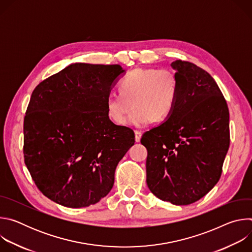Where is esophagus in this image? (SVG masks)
Returning a JSON list of instances; mask_svg holds the SVG:
<instances>
[{"label":"esophagus","instance_id":"1","mask_svg":"<svg viewBox=\"0 0 252 252\" xmlns=\"http://www.w3.org/2000/svg\"><path fill=\"white\" fill-rule=\"evenodd\" d=\"M134 133H135V141L136 142H138L139 140H140V137H141V131L140 130H138V129H135L134 130Z\"/></svg>","mask_w":252,"mask_h":252}]
</instances>
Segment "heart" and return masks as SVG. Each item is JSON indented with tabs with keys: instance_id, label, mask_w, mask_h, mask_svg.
<instances>
[{
	"instance_id": "1",
	"label": "heart",
	"mask_w": 252,
	"mask_h": 252,
	"mask_svg": "<svg viewBox=\"0 0 252 252\" xmlns=\"http://www.w3.org/2000/svg\"><path fill=\"white\" fill-rule=\"evenodd\" d=\"M120 93H112L105 99L109 118L118 125L126 122L141 127L155 118L165 120L174 110L178 84L175 74L168 68H135L120 82Z\"/></svg>"
}]
</instances>
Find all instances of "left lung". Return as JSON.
I'll list each match as a JSON object with an SVG mask.
<instances>
[{"instance_id": "8db88e82", "label": "left lung", "mask_w": 252, "mask_h": 252, "mask_svg": "<svg viewBox=\"0 0 252 252\" xmlns=\"http://www.w3.org/2000/svg\"><path fill=\"white\" fill-rule=\"evenodd\" d=\"M178 96L167 121L142 134L148 150L147 184L159 199L175 205L199 200L220 181L229 148V112L213 78L196 64L177 60Z\"/></svg>"}]
</instances>
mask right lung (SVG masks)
<instances>
[{
	"label": "right lung",
	"instance_id": "right-lung-1",
	"mask_svg": "<svg viewBox=\"0 0 252 252\" xmlns=\"http://www.w3.org/2000/svg\"><path fill=\"white\" fill-rule=\"evenodd\" d=\"M120 64L77 63L40 83L24 119V158L51 200L71 208L111 191L119 161L134 145L132 129L115 125L105 99Z\"/></svg>",
	"mask_w": 252,
	"mask_h": 252
}]
</instances>
